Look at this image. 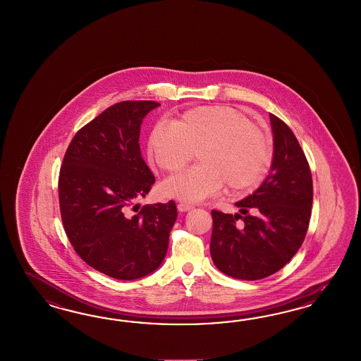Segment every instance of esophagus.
I'll list each match as a JSON object with an SVG mask.
<instances>
[{"mask_svg": "<svg viewBox=\"0 0 361 361\" xmlns=\"http://www.w3.org/2000/svg\"><path fill=\"white\" fill-rule=\"evenodd\" d=\"M177 209H178L180 212H188V210L193 209V205H190V204H188V202H180V204L177 205Z\"/></svg>", "mask_w": 361, "mask_h": 361, "instance_id": "1", "label": "esophagus"}]
</instances>
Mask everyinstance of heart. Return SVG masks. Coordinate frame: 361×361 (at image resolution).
I'll return each instance as SVG.
<instances>
[{"label":"heart","instance_id":"1","mask_svg":"<svg viewBox=\"0 0 361 361\" xmlns=\"http://www.w3.org/2000/svg\"><path fill=\"white\" fill-rule=\"evenodd\" d=\"M195 152L200 164L168 178L163 185L166 196L196 202L219 193L225 184L233 193H245L262 184L273 164L267 132L229 106L190 109L151 132L149 157L168 173L181 171Z\"/></svg>","mask_w":361,"mask_h":361}]
</instances>
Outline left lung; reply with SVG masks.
Instances as JSON below:
<instances>
[{
    "label": "left lung",
    "instance_id": "left-lung-1",
    "mask_svg": "<svg viewBox=\"0 0 361 361\" xmlns=\"http://www.w3.org/2000/svg\"><path fill=\"white\" fill-rule=\"evenodd\" d=\"M274 157L270 173L252 195L235 202L240 213L212 210L210 254L219 271L257 281L290 262L306 237L312 176L290 127L270 114Z\"/></svg>",
    "mask_w": 361,
    "mask_h": 361
}]
</instances>
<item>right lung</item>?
<instances>
[{
	"label": "right lung",
	"mask_w": 361,
	"mask_h": 361,
	"mask_svg": "<svg viewBox=\"0 0 361 361\" xmlns=\"http://www.w3.org/2000/svg\"><path fill=\"white\" fill-rule=\"evenodd\" d=\"M126 100L103 111L75 133L59 172V208L78 255L121 281L153 273L164 261L177 219L173 201L144 205L154 176L140 152V126L159 107Z\"/></svg>",
	"instance_id": "add662e5"
}]
</instances>
